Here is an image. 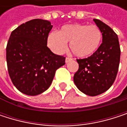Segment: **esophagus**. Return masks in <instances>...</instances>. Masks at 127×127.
I'll use <instances>...</instances> for the list:
<instances>
[{"label": "esophagus", "mask_w": 127, "mask_h": 127, "mask_svg": "<svg viewBox=\"0 0 127 127\" xmlns=\"http://www.w3.org/2000/svg\"><path fill=\"white\" fill-rule=\"evenodd\" d=\"M72 60H73V59L70 58V57H66V59H65V63H69L70 61H71Z\"/></svg>", "instance_id": "1"}]
</instances>
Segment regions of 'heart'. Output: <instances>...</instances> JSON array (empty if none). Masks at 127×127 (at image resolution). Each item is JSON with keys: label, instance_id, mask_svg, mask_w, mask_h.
<instances>
[{"label": "heart", "instance_id": "b5f03b06", "mask_svg": "<svg viewBox=\"0 0 127 127\" xmlns=\"http://www.w3.org/2000/svg\"><path fill=\"white\" fill-rule=\"evenodd\" d=\"M102 41L101 29L94 25L70 24L63 26L58 33H51L47 39L48 47L55 53L62 54L70 42V49L78 57L93 55L99 48Z\"/></svg>", "mask_w": 127, "mask_h": 127}]
</instances>
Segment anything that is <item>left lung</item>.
<instances>
[{
	"label": "left lung",
	"mask_w": 127,
	"mask_h": 127,
	"mask_svg": "<svg viewBox=\"0 0 127 127\" xmlns=\"http://www.w3.org/2000/svg\"><path fill=\"white\" fill-rule=\"evenodd\" d=\"M93 21L102 32V43L90 57L76 60L79 70L73 76L77 88L90 96L100 95L113 85L121 57L118 35L102 21L98 19Z\"/></svg>",
	"instance_id": "1"
}]
</instances>
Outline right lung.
<instances>
[{"instance_id": "add662e5", "label": "right lung", "mask_w": 127, "mask_h": 127, "mask_svg": "<svg viewBox=\"0 0 127 127\" xmlns=\"http://www.w3.org/2000/svg\"><path fill=\"white\" fill-rule=\"evenodd\" d=\"M51 22L34 19L21 24L9 37L6 62L13 85L21 93L37 95L48 88L65 57L47 47Z\"/></svg>"}]
</instances>
